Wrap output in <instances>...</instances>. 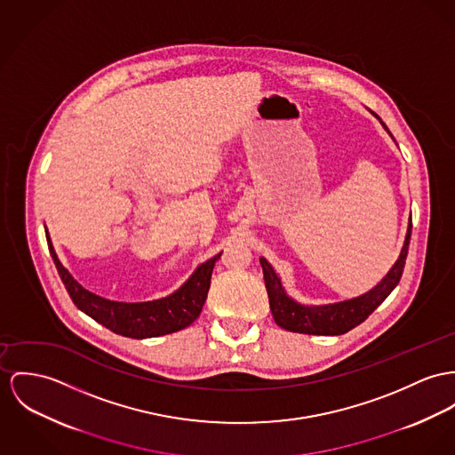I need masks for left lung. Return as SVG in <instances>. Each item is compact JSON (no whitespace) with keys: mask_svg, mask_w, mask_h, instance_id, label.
<instances>
[{"mask_svg":"<svg viewBox=\"0 0 455 455\" xmlns=\"http://www.w3.org/2000/svg\"><path fill=\"white\" fill-rule=\"evenodd\" d=\"M383 126L386 128L385 123H383ZM386 132H387V128H386ZM411 234H412V220L407 228V237H405L403 249L400 252V258L396 259L393 268L387 272L385 279L381 280L374 289H371L369 292H365L358 298L348 299V301L323 305V307H305V305H299L294 299H291L285 294L272 265L265 258H259V263L263 267L267 292H268L270 310H272L275 323L285 331L299 332V334L339 336V334L348 332L372 314L402 279L407 252H409V244H411Z\"/></svg>","mask_w":455,"mask_h":455,"instance_id":"1","label":"left lung"}]
</instances>
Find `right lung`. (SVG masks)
<instances>
[{
    "mask_svg": "<svg viewBox=\"0 0 455 455\" xmlns=\"http://www.w3.org/2000/svg\"><path fill=\"white\" fill-rule=\"evenodd\" d=\"M46 241L57 272L69 292L72 303L112 332L133 339L164 336L188 327L203 312L210 291L211 274L214 263L221 256L220 252L203 263L192 274V277L168 298L145 303H119L86 291L81 283L72 279V275L59 261L48 235Z\"/></svg>",
    "mask_w": 455,
    "mask_h": 455,
    "instance_id": "obj_1",
    "label": "right lung"
}]
</instances>
